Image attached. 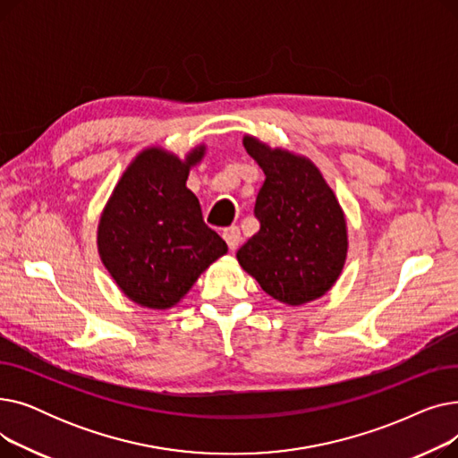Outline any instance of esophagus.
Instances as JSON below:
<instances>
[{
    "mask_svg": "<svg viewBox=\"0 0 458 458\" xmlns=\"http://www.w3.org/2000/svg\"><path fill=\"white\" fill-rule=\"evenodd\" d=\"M223 237H225V242L228 243L230 250H235L239 247V243H242V232H239L237 226L225 228L223 230Z\"/></svg>",
    "mask_w": 458,
    "mask_h": 458,
    "instance_id": "34e87169",
    "label": "esophagus"
}]
</instances>
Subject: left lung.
Returning a JSON list of instances; mask_svg holds the SVG:
<instances>
[{
  "mask_svg": "<svg viewBox=\"0 0 458 458\" xmlns=\"http://www.w3.org/2000/svg\"><path fill=\"white\" fill-rule=\"evenodd\" d=\"M266 173L254 215L259 230L237 250L242 267L273 299L299 306L325 295L347 256L344 211L316 165L245 137Z\"/></svg>",
  "mask_w": 458,
  "mask_h": 458,
  "instance_id": "8db88e82",
  "label": "left lung"
}]
</instances>
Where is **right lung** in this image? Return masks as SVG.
Returning <instances> with one entry per match:
<instances>
[{
  "instance_id": "right-lung-1",
  "label": "right lung",
  "mask_w": 458,
  "mask_h": 458,
  "mask_svg": "<svg viewBox=\"0 0 458 458\" xmlns=\"http://www.w3.org/2000/svg\"><path fill=\"white\" fill-rule=\"evenodd\" d=\"M202 156L204 147L185 161L161 148L144 150L106 206L98 226L102 261L120 290L140 306H174L228 250L185 187L189 166Z\"/></svg>"
}]
</instances>
